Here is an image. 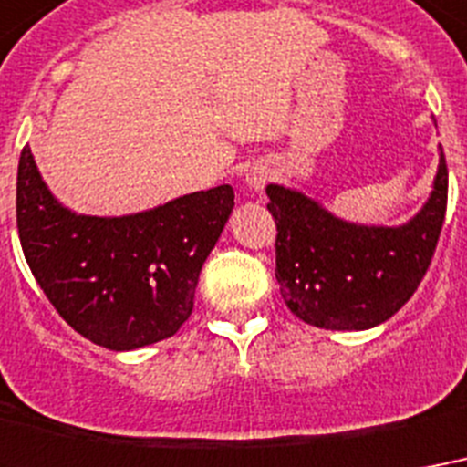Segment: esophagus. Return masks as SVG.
<instances>
[{
  "label": "esophagus",
  "mask_w": 467,
  "mask_h": 467,
  "mask_svg": "<svg viewBox=\"0 0 467 467\" xmlns=\"http://www.w3.org/2000/svg\"><path fill=\"white\" fill-rule=\"evenodd\" d=\"M267 180H270V170H267L265 165H253V168L245 172V182H248V187L255 190V192H260V190L265 187Z\"/></svg>",
  "instance_id": "34e87169"
}]
</instances>
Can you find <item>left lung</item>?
Returning <instances> with one entry per match:
<instances>
[{
  "label": "left lung",
  "instance_id": "8db88e82",
  "mask_svg": "<svg viewBox=\"0 0 467 467\" xmlns=\"http://www.w3.org/2000/svg\"><path fill=\"white\" fill-rule=\"evenodd\" d=\"M265 192L285 305L312 327L363 331L400 312L431 265L446 219V155L441 150L426 204L402 226L346 222L283 184H267Z\"/></svg>",
  "mask_w": 467,
  "mask_h": 467
}]
</instances>
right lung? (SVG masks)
Listing matches in <instances>:
<instances>
[{"label":"right lung","instance_id":"right-lung-1","mask_svg":"<svg viewBox=\"0 0 467 467\" xmlns=\"http://www.w3.org/2000/svg\"><path fill=\"white\" fill-rule=\"evenodd\" d=\"M234 209L231 184L126 216L75 214L50 194L24 148L16 226L26 263L50 305L79 336L133 350L190 319L202 265Z\"/></svg>","mask_w":467,"mask_h":467}]
</instances>
